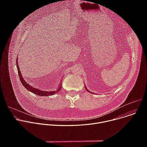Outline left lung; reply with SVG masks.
I'll list each match as a JSON object with an SVG mask.
<instances>
[{
	"instance_id": "1",
	"label": "left lung",
	"mask_w": 147,
	"mask_h": 147,
	"mask_svg": "<svg viewBox=\"0 0 147 147\" xmlns=\"http://www.w3.org/2000/svg\"><path fill=\"white\" fill-rule=\"evenodd\" d=\"M85 88H86V90H87V91H88V92H90V91H89V90H88V89H87V88H86V87H85Z\"/></svg>"
}]
</instances>
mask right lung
<instances>
[{"label":"right lung","instance_id":"obj_1","mask_svg":"<svg viewBox=\"0 0 147 147\" xmlns=\"http://www.w3.org/2000/svg\"><path fill=\"white\" fill-rule=\"evenodd\" d=\"M18 57H17V60H16V64H17V70H18V75H19V77H20V81L21 82H22L23 86L27 89L29 91L35 94H36L39 96H50V95H53L54 94H55L56 93H57V92H59V91L61 89V82L59 83V87L57 88V90H56V91H42V90H40L39 89H38V88H34L33 87L30 86L24 80V79L23 78L22 75V73H21L20 72V68H19V66H18Z\"/></svg>","mask_w":147,"mask_h":147}]
</instances>
